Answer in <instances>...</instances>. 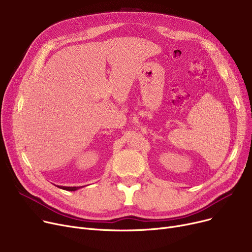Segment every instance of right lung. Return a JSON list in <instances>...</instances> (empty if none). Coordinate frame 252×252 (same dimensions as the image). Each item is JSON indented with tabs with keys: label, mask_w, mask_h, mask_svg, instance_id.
I'll list each match as a JSON object with an SVG mask.
<instances>
[{
	"label": "right lung",
	"mask_w": 252,
	"mask_h": 252,
	"mask_svg": "<svg viewBox=\"0 0 252 252\" xmlns=\"http://www.w3.org/2000/svg\"><path fill=\"white\" fill-rule=\"evenodd\" d=\"M59 188L63 189V190H66V191H76V190L79 189V187H64V186H59Z\"/></svg>",
	"instance_id": "obj_1"
}]
</instances>
